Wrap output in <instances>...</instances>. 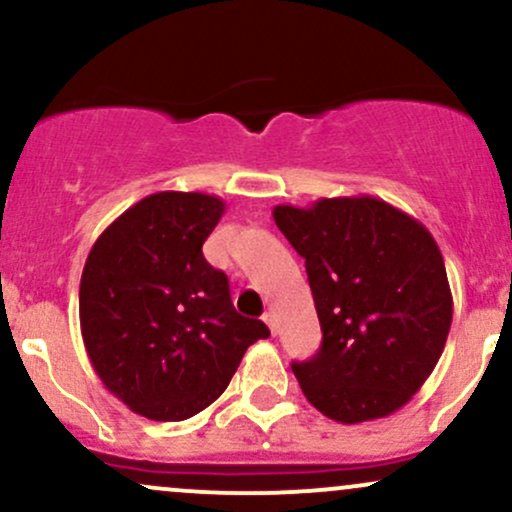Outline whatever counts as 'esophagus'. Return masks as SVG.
<instances>
[{
  "label": "esophagus",
  "mask_w": 512,
  "mask_h": 512,
  "mask_svg": "<svg viewBox=\"0 0 512 512\" xmlns=\"http://www.w3.org/2000/svg\"><path fill=\"white\" fill-rule=\"evenodd\" d=\"M262 320H264V322H267L269 332H272V334H276V330H279V327H276V315H274V313H264V315H262Z\"/></svg>",
  "instance_id": "esophagus-1"
}]
</instances>
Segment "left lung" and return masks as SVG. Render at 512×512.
<instances>
[{"label": "left lung", "mask_w": 512, "mask_h": 512, "mask_svg": "<svg viewBox=\"0 0 512 512\" xmlns=\"http://www.w3.org/2000/svg\"><path fill=\"white\" fill-rule=\"evenodd\" d=\"M305 260L322 327L310 361H293L303 395L339 424L402 409L445 349L452 293L424 223L368 195L274 207Z\"/></svg>", "instance_id": "8db88e82"}]
</instances>
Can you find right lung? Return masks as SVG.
Segmentation results:
<instances>
[{
	"mask_svg": "<svg viewBox=\"0 0 512 512\" xmlns=\"http://www.w3.org/2000/svg\"><path fill=\"white\" fill-rule=\"evenodd\" d=\"M223 199L156 192L117 216L79 286L86 354L103 385L151 421H185L221 397L262 320L236 313L228 276L202 245Z\"/></svg>",
	"mask_w": 512,
	"mask_h": 512,
	"instance_id": "right-lung-1",
	"label": "right lung"
}]
</instances>
